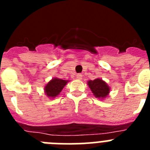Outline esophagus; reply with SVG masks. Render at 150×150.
<instances>
[{"label":"esophagus","mask_w":150,"mask_h":150,"mask_svg":"<svg viewBox=\"0 0 150 150\" xmlns=\"http://www.w3.org/2000/svg\"><path fill=\"white\" fill-rule=\"evenodd\" d=\"M83 78V75L81 74H76V79H82Z\"/></svg>","instance_id":"34e87169"}]
</instances>
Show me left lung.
Returning <instances> with one entry per match:
<instances>
[{
    "mask_svg": "<svg viewBox=\"0 0 150 150\" xmlns=\"http://www.w3.org/2000/svg\"><path fill=\"white\" fill-rule=\"evenodd\" d=\"M88 85L93 95L98 98H105L110 93L109 86L100 79H95L89 80Z\"/></svg>",
    "mask_w": 150,
    "mask_h": 150,
    "instance_id": "8db88e82",
    "label": "left lung"
}]
</instances>
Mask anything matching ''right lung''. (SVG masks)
<instances>
[{
	"instance_id": "obj_1",
	"label": "right lung",
	"mask_w": 150,
	"mask_h": 150,
	"mask_svg": "<svg viewBox=\"0 0 150 150\" xmlns=\"http://www.w3.org/2000/svg\"><path fill=\"white\" fill-rule=\"evenodd\" d=\"M67 83H68V80H64L59 78H53L45 86V93L50 98H54L55 97L60 94L62 90Z\"/></svg>"
}]
</instances>
